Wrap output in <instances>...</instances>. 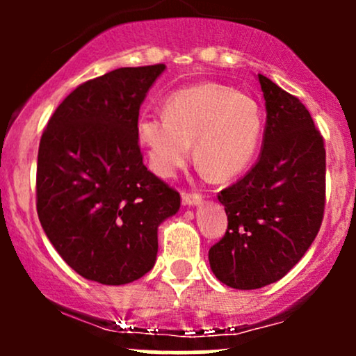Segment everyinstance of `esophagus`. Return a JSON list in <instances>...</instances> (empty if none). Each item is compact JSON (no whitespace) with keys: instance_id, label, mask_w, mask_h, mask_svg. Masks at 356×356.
<instances>
[{"instance_id":"esophagus-1","label":"esophagus","mask_w":356,"mask_h":356,"mask_svg":"<svg viewBox=\"0 0 356 356\" xmlns=\"http://www.w3.org/2000/svg\"><path fill=\"white\" fill-rule=\"evenodd\" d=\"M202 195L197 194V192H184L182 194V202L186 206H199V204H202Z\"/></svg>"}]
</instances>
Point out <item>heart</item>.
I'll use <instances>...</instances> for the list:
<instances>
[{
	"label": "heart",
	"instance_id": "heart-1",
	"mask_svg": "<svg viewBox=\"0 0 356 356\" xmlns=\"http://www.w3.org/2000/svg\"><path fill=\"white\" fill-rule=\"evenodd\" d=\"M259 104L220 83H201L167 97L164 115H145L137 124L138 142L149 164L172 177L191 157V142L202 169L231 179L251 164L263 136Z\"/></svg>",
	"mask_w": 356,
	"mask_h": 356
}]
</instances>
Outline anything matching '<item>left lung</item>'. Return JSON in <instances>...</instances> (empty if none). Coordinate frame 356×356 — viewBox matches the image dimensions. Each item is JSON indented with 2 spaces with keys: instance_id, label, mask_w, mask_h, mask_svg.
Instances as JSON below:
<instances>
[{
  "instance_id": "1",
  "label": "left lung",
  "mask_w": 356,
  "mask_h": 356,
  "mask_svg": "<svg viewBox=\"0 0 356 356\" xmlns=\"http://www.w3.org/2000/svg\"><path fill=\"white\" fill-rule=\"evenodd\" d=\"M257 80L266 102L263 147L254 167L218 194L227 231L209 249L212 273L236 289L281 280L312 246L325 212L320 130L296 97L264 75Z\"/></svg>"
}]
</instances>
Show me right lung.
<instances>
[{
  "mask_svg": "<svg viewBox=\"0 0 356 356\" xmlns=\"http://www.w3.org/2000/svg\"><path fill=\"white\" fill-rule=\"evenodd\" d=\"M165 65L85 81L48 120L38 149L36 211L44 234L85 280L127 284L154 268L157 229L181 195L142 162L138 110Z\"/></svg>",
  "mask_w": 356,
  "mask_h": 356,
  "instance_id": "obj_1",
  "label": "right lung"
}]
</instances>
